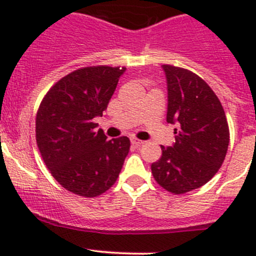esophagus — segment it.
<instances>
[{"label": "esophagus", "mask_w": 256, "mask_h": 256, "mask_svg": "<svg viewBox=\"0 0 256 256\" xmlns=\"http://www.w3.org/2000/svg\"><path fill=\"white\" fill-rule=\"evenodd\" d=\"M131 144H132V146H141V144H144V141L141 140H138V138H131Z\"/></svg>", "instance_id": "34e87169"}]
</instances>
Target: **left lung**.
<instances>
[{"label": "left lung", "instance_id": "obj_1", "mask_svg": "<svg viewBox=\"0 0 256 256\" xmlns=\"http://www.w3.org/2000/svg\"><path fill=\"white\" fill-rule=\"evenodd\" d=\"M167 80V122L176 124V142L161 146L162 156L151 164L156 182L183 194L210 180L226 158L229 128L226 112L210 86L197 74L162 66Z\"/></svg>", "mask_w": 256, "mask_h": 256}]
</instances>
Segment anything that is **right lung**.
Returning a JSON list of instances; mask_svg holds the SVG:
<instances>
[{"instance_id": "obj_1", "label": "right lung", "mask_w": 256, "mask_h": 256, "mask_svg": "<svg viewBox=\"0 0 256 256\" xmlns=\"http://www.w3.org/2000/svg\"><path fill=\"white\" fill-rule=\"evenodd\" d=\"M125 66H85L63 76L43 98L36 140L56 182L74 194L96 197L116 182L130 151L126 136L106 140L96 130Z\"/></svg>"}]
</instances>
